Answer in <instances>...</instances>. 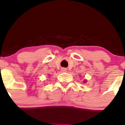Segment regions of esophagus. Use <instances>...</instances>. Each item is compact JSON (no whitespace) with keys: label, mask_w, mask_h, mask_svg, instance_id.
<instances>
[{"label":"esophagus","mask_w":125,"mask_h":125,"mask_svg":"<svg viewBox=\"0 0 125 125\" xmlns=\"http://www.w3.org/2000/svg\"><path fill=\"white\" fill-rule=\"evenodd\" d=\"M61 70H62V71H63V72H66V71H67V70H66V68H62Z\"/></svg>","instance_id":"esophagus-1"}]
</instances>
